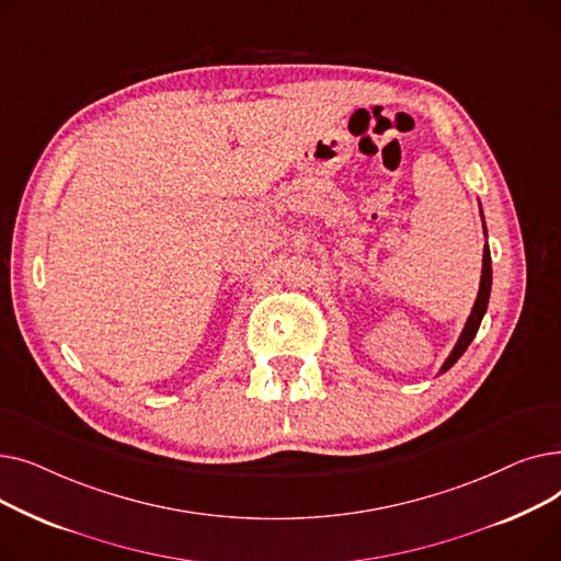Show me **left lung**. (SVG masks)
I'll return each mask as SVG.
<instances>
[{"label":"left lung","instance_id":"1","mask_svg":"<svg viewBox=\"0 0 561 561\" xmlns=\"http://www.w3.org/2000/svg\"><path fill=\"white\" fill-rule=\"evenodd\" d=\"M482 214V211H480ZM484 233H486V227H484ZM489 296H491V252H489V245H484V256H482V277H480V290H478V300L473 305V311H470L466 325H463V332L457 341V345L453 347L450 357L444 362V366H440V373H446L448 368L455 366V362L463 355L466 347L470 345V341L476 339L478 330H480V322L486 313V305H489Z\"/></svg>","mask_w":561,"mask_h":561}]
</instances>
